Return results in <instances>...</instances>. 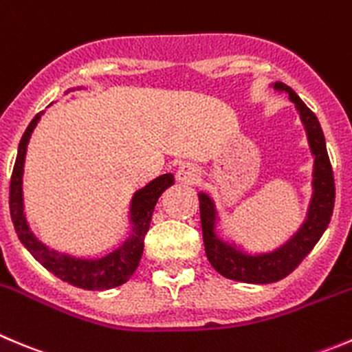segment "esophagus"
<instances>
[{
    "label": "esophagus",
    "instance_id": "1",
    "mask_svg": "<svg viewBox=\"0 0 352 352\" xmlns=\"http://www.w3.org/2000/svg\"><path fill=\"white\" fill-rule=\"evenodd\" d=\"M177 180H179L180 184L194 186V184L199 182V170H197V166L186 163V165H182L177 170Z\"/></svg>",
    "mask_w": 352,
    "mask_h": 352
}]
</instances>
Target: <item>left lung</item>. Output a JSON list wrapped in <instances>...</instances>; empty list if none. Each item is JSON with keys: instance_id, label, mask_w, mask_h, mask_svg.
<instances>
[{"instance_id": "8db88e82", "label": "left lung", "mask_w": 352, "mask_h": 352, "mask_svg": "<svg viewBox=\"0 0 352 352\" xmlns=\"http://www.w3.org/2000/svg\"><path fill=\"white\" fill-rule=\"evenodd\" d=\"M274 87L277 91H285L292 103L296 104L302 124H305L306 134H308L309 148L315 156L313 197L309 203L308 218L302 227L292 235L291 241L285 242L282 248L275 249L274 252L258 256L245 254L241 249L217 237L214 234V220H217L214 204L208 194H199L201 228H203L204 251H206L208 261L225 278L245 282V284H272V282L282 280L291 272H294L299 267V263L315 248L325 228L329 227L333 213V203H336V182H333L332 165H330L325 135L320 127L318 118L289 85L275 82Z\"/></svg>"}]
</instances>
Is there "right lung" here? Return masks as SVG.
<instances>
[{"mask_svg":"<svg viewBox=\"0 0 352 352\" xmlns=\"http://www.w3.org/2000/svg\"><path fill=\"white\" fill-rule=\"evenodd\" d=\"M41 113H37L23 132L16 153L15 165H13L12 179H10V214H12L13 227L20 242L27 248V251L37 259V261L61 278L63 282L75 285V287L87 289V291H104L125 284L134 275L135 268L139 267L142 251H144V237L149 230L153 211H155L158 197L165 189L173 186L172 173H165L149 182L144 189L138 190L132 197L131 204V221L132 234L127 241L108 256L100 259H80L72 258L68 254H60L51 251L50 248L37 241L27 225L23 217V201H22V173H23V158H25L27 142L34 127L39 122Z\"/></svg>","mask_w":352,"mask_h":352,"instance_id":"add662e5","label":"right lung"}]
</instances>
